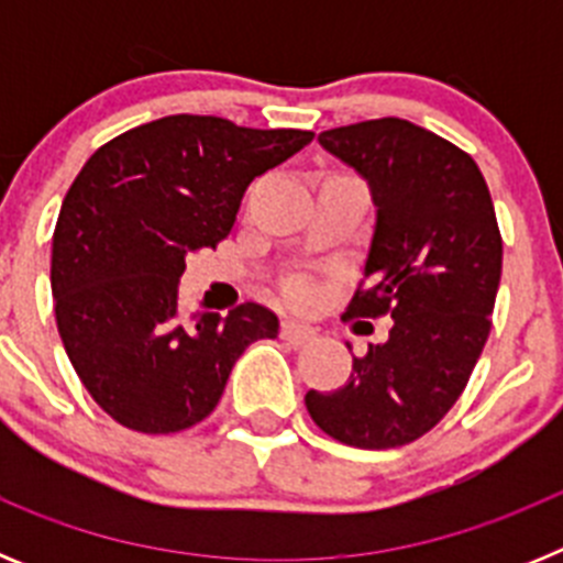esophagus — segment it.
Returning a JSON list of instances; mask_svg holds the SVG:
<instances>
[{"label":"esophagus","mask_w":563,"mask_h":563,"mask_svg":"<svg viewBox=\"0 0 563 563\" xmlns=\"http://www.w3.org/2000/svg\"><path fill=\"white\" fill-rule=\"evenodd\" d=\"M282 338L292 346H307V343L316 341V330L296 321V318H287V321H282Z\"/></svg>","instance_id":"obj_1"}]
</instances>
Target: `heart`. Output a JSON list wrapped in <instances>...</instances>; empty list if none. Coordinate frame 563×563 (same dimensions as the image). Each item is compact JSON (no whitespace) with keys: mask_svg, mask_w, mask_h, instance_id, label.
Here are the masks:
<instances>
[{"mask_svg":"<svg viewBox=\"0 0 563 563\" xmlns=\"http://www.w3.org/2000/svg\"><path fill=\"white\" fill-rule=\"evenodd\" d=\"M312 296V287L307 282H292L290 285V298L292 301H307Z\"/></svg>","mask_w":563,"mask_h":563,"instance_id":"b5f03b06","label":"heart"}]
</instances>
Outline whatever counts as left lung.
Wrapping results in <instances>:
<instances>
[{
    "label": "left lung",
    "mask_w": 563,
    "mask_h": 563,
    "mask_svg": "<svg viewBox=\"0 0 563 563\" xmlns=\"http://www.w3.org/2000/svg\"><path fill=\"white\" fill-rule=\"evenodd\" d=\"M318 143L369 183L377 208L346 316L395 324L389 341L352 357L341 389L307 391V411L343 445H409L460 400L490 335L501 278L494 200L471 154L400 118L330 129Z\"/></svg>",
    "instance_id": "1"
}]
</instances>
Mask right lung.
Segmentation results:
<instances>
[{
  "mask_svg": "<svg viewBox=\"0 0 563 563\" xmlns=\"http://www.w3.org/2000/svg\"><path fill=\"white\" fill-rule=\"evenodd\" d=\"M310 141L301 129L168 114L84 163L58 211L49 287L69 363L114 422L191 429L217 409L239 355L278 335V318L253 301L186 318L177 285L188 253L231 233L247 186Z\"/></svg>",
  "mask_w": 563,
  "mask_h": 563,
  "instance_id": "right-lung-1",
  "label": "right lung"
}]
</instances>
